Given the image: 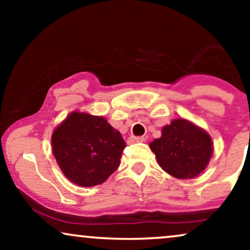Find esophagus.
Here are the masks:
<instances>
[{
	"label": "esophagus",
	"instance_id": "obj_1",
	"mask_svg": "<svg viewBox=\"0 0 250 250\" xmlns=\"http://www.w3.org/2000/svg\"><path fill=\"white\" fill-rule=\"evenodd\" d=\"M143 141H145V138H142V136H129L127 139L128 145H132V143H136V142H143Z\"/></svg>",
	"mask_w": 250,
	"mask_h": 250
}]
</instances>
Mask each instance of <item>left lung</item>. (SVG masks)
<instances>
[{"mask_svg": "<svg viewBox=\"0 0 250 250\" xmlns=\"http://www.w3.org/2000/svg\"><path fill=\"white\" fill-rule=\"evenodd\" d=\"M149 146L159 166L169 175L182 180L199 175L213 155L209 134L183 118L164 126L162 136Z\"/></svg>", "mask_w": 250, "mask_h": 250, "instance_id": "obj_1", "label": "left lung"}]
</instances>
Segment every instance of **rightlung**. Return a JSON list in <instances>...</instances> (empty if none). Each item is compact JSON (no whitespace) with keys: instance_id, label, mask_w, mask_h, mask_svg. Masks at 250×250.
Returning a JSON list of instances; mask_svg holds the SVG:
<instances>
[{"instance_id":"right-lung-1","label":"right lung","mask_w":250,"mask_h":250,"mask_svg":"<svg viewBox=\"0 0 250 250\" xmlns=\"http://www.w3.org/2000/svg\"><path fill=\"white\" fill-rule=\"evenodd\" d=\"M51 141L60 169L80 187L104 183L118 168L126 146L105 118L78 111L54 129Z\"/></svg>"}]
</instances>
